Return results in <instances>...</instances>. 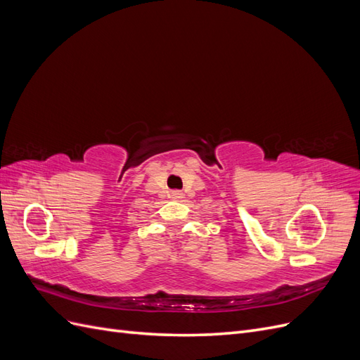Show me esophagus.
Returning a JSON list of instances; mask_svg holds the SVG:
<instances>
[{
	"label": "esophagus",
	"instance_id": "34e87169",
	"mask_svg": "<svg viewBox=\"0 0 360 360\" xmlns=\"http://www.w3.org/2000/svg\"><path fill=\"white\" fill-rule=\"evenodd\" d=\"M171 195H172V198H176V200H180V198H183V193H181L180 191H174Z\"/></svg>",
	"mask_w": 360,
	"mask_h": 360
}]
</instances>
